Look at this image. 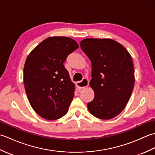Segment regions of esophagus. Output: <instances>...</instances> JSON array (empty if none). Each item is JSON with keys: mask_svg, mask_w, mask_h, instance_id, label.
Here are the masks:
<instances>
[{"mask_svg": "<svg viewBox=\"0 0 155 155\" xmlns=\"http://www.w3.org/2000/svg\"><path fill=\"white\" fill-rule=\"evenodd\" d=\"M76 84H77V88H81H81H83L88 86V81L87 78H84L83 81L77 82Z\"/></svg>", "mask_w": 155, "mask_h": 155, "instance_id": "1", "label": "esophagus"}]
</instances>
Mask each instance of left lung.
<instances>
[{
  "label": "left lung",
  "instance_id": "left-lung-1",
  "mask_svg": "<svg viewBox=\"0 0 155 155\" xmlns=\"http://www.w3.org/2000/svg\"><path fill=\"white\" fill-rule=\"evenodd\" d=\"M81 48L91 61L90 86L94 99L87 104L95 117L108 120L123 110L134 84V70L130 54L112 39L86 38Z\"/></svg>",
  "mask_w": 155,
  "mask_h": 155
}]
</instances>
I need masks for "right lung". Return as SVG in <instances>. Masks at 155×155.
<instances>
[{
  "label": "right lung",
  "mask_w": 155,
  "mask_h": 155,
  "mask_svg": "<svg viewBox=\"0 0 155 155\" xmlns=\"http://www.w3.org/2000/svg\"><path fill=\"white\" fill-rule=\"evenodd\" d=\"M78 47L71 38L49 37L36 47L26 60V93L34 110L45 119H58L68 112L74 84L63 63Z\"/></svg>",
  "instance_id": "right-lung-1"
}]
</instances>
